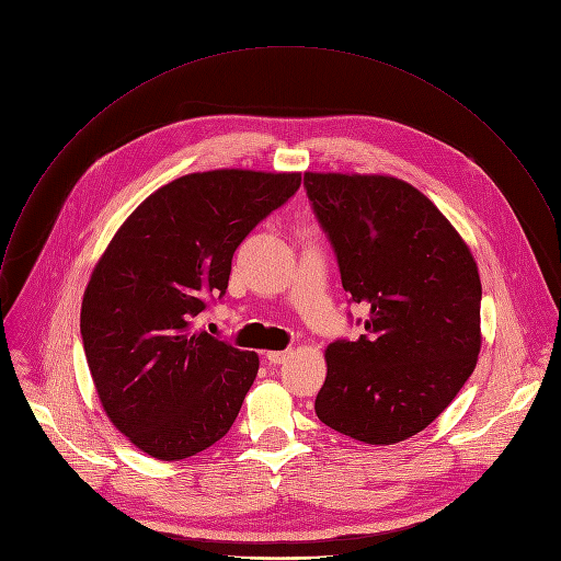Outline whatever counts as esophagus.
I'll list each match as a JSON object with an SVG mask.
<instances>
[{
    "instance_id": "obj_1",
    "label": "esophagus",
    "mask_w": 561,
    "mask_h": 561,
    "mask_svg": "<svg viewBox=\"0 0 561 561\" xmlns=\"http://www.w3.org/2000/svg\"><path fill=\"white\" fill-rule=\"evenodd\" d=\"M291 352H267V360L270 365H283L289 358Z\"/></svg>"
}]
</instances>
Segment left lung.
Instances as JSON below:
<instances>
[{
	"label": "left lung",
	"instance_id": "1",
	"mask_svg": "<svg viewBox=\"0 0 561 561\" xmlns=\"http://www.w3.org/2000/svg\"><path fill=\"white\" fill-rule=\"evenodd\" d=\"M305 190L350 300L369 307L358 341L327 347L316 415L365 444L402 442L476 369L478 265L444 214L400 179L305 172Z\"/></svg>",
	"mask_w": 561,
	"mask_h": 561
}]
</instances>
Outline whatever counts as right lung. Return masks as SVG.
Wrapping results in <instances>:
<instances>
[{"label": "right lung", "instance_id": "1", "mask_svg": "<svg viewBox=\"0 0 561 561\" xmlns=\"http://www.w3.org/2000/svg\"><path fill=\"white\" fill-rule=\"evenodd\" d=\"M300 187L298 172L211 170L150 194L99 259L81 341L103 411L144 454L174 462L234 424L259 374L192 320L228 289L232 256Z\"/></svg>", "mask_w": 561, "mask_h": 561}]
</instances>
